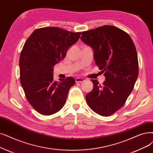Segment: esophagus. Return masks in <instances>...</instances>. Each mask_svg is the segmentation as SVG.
I'll return each mask as SVG.
<instances>
[{"instance_id":"1","label":"esophagus","mask_w":153,"mask_h":153,"mask_svg":"<svg viewBox=\"0 0 153 153\" xmlns=\"http://www.w3.org/2000/svg\"><path fill=\"white\" fill-rule=\"evenodd\" d=\"M84 81H85V79L84 78H81V77L76 78V82H82Z\"/></svg>"}]
</instances>
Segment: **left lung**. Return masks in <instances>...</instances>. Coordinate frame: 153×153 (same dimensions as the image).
<instances>
[{"label":"left lung","instance_id":"1","mask_svg":"<svg viewBox=\"0 0 153 153\" xmlns=\"http://www.w3.org/2000/svg\"><path fill=\"white\" fill-rule=\"evenodd\" d=\"M81 41L92 49L94 59L104 72L105 81L85 96L91 109L109 116L120 109L130 95L138 76L137 52L131 37L112 25H104L82 32Z\"/></svg>","mask_w":153,"mask_h":153}]
</instances>
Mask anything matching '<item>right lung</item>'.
Masks as SVG:
<instances>
[{"mask_svg": "<svg viewBox=\"0 0 153 153\" xmlns=\"http://www.w3.org/2000/svg\"><path fill=\"white\" fill-rule=\"evenodd\" d=\"M81 32L58 27L36 29L25 41L19 59L20 81L28 102L39 113L48 116L64 106L75 79L54 81V66L65 57Z\"/></svg>", "mask_w": 153, "mask_h": 153, "instance_id": "add662e5", "label": "right lung"}]
</instances>
